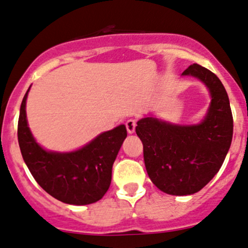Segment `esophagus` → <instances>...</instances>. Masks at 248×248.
<instances>
[{
	"mask_svg": "<svg viewBox=\"0 0 248 248\" xmlns=\"http://www.w3.org/2000/svg\"><path fill=\"white\" fill-rule=\"evenodd\" d=\"M136 125H137V122H136L135 119H129V121H126V123H125V126H126L127 132H129L130 135H132V133L135 132Z\"/></svg>",
	"mask_w": 248,
	"mask_h": 248,
	"instance_id": "esophagus-1",
	"label": "esophagus"
}]
</instances>
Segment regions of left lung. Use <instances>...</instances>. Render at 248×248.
Instances as JSON below:
<instances>
[{
    "label": "left lung",
    "mask_w": 248,
    "mask_h": 248,
    "mask_svg": "<svg viewBox=\"0 0 248 248\" xmlns=\"http://www.w3.org/2000/svg\"><path fill=\"white\" fill-rule=\"evenodd\" d=\"M183 76L206 85L211 103L204 119L183 125L149 116L139 119L136 126L150 179L172 196L193 194L207 185L221 168L233 136L230 99L220 79L196 63Z\"/></svg>",
    "instance_id": "8db88e82"
}]
</instances>
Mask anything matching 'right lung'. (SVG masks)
<instances>
[{
	"instance_id": "obj_1",
	"label": "right lung",
	"mask_w": 248,
	"mask_h": 248,
	"mask_svg": "<svg viewBox=\"0 0 248 248\" xmlns=\"http://www.w3.org/2000/svg\"><path fill=\"white\" fill-rule=\"evenodd\" d=\"M19 109L17 137L30 173L46 193L70 205H88L103 198L111 184L112 165L127 132L124 124L71 152L48 151L36 141L27 121V97Z\"/></svg>"
}]
</instances>
